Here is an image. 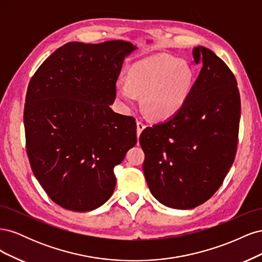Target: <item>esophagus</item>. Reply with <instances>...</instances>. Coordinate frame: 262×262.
I'll list each match as a JSON object with an SVG mask.
<instances>
[{"label": "esophagus", "mask_w": 262, "mask_h": 262, "mask_svg": "<svg viewBox=\"0 0 262 262\" xmlns=\"http://www.w3.org/2000/svg\"><path fill=\"white\" fill-rule=\"evenodd\" d=\"M145 129V124L142 121H137V134L138 137L141 134V132Z\"/></svg>", "instance_id": "1"}]
</instances>
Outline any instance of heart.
<instances>
[{"instance_id":"obj_1","label":"heart","mask_w":262,"mask_h":262,"mask_svg":"<svg viewBox=\"0 0 262 262\" xmlns=\"http://www.w3.org/2000/svg\"><path fill=\"white\" fill-rule=\"evenodd\" d=\"M194 72L186 61L169 54H155L130 67L128 76L115 83L117 102L123 113L142 104L156 119L176 115L193 87Z\"/></svg>"}]
</instances>
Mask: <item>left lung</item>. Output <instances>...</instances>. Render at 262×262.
<instances>
[{
  "instance_id": "obj_1",
  "label": "left lung",
  "mask_w": 262,
  "mask_h": 262,
  "mask_svg": "<svg viewBox=\"0 0 262 262\" xmlns=\"http://www.w3.org/2000/svg\"><path fill=\"white\" fill-rule=\"evenodd\" d=\"M192 54L202 69L185 105L139 139L150 193L178 210L193 209L216 192L238 143L241 97L234 74L210 49L195 47Z\"/></svg>"
}]
</instances>
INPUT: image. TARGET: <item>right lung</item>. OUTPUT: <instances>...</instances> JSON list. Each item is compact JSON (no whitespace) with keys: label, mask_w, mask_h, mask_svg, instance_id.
Returning <instances> with one entry per match:
<instances>
[{"label":"right lung","mask_w":262,"mask_h":262,"mask_svg":"<svg viewBox=\"0 0 262 262\" xmlns=\"http://www.w3.org/2000/svg\"><path fill=\"white\" fill-rule=\"evenodd\" d=\"M123 40L69 42L29 82L24 109L31 169L50 199L70 211L99 208L114 193L115 166L137 144L133 117L110 108L126 55Z\"/></svg>","instance_id":"right-lung-1"}]
</instances>
